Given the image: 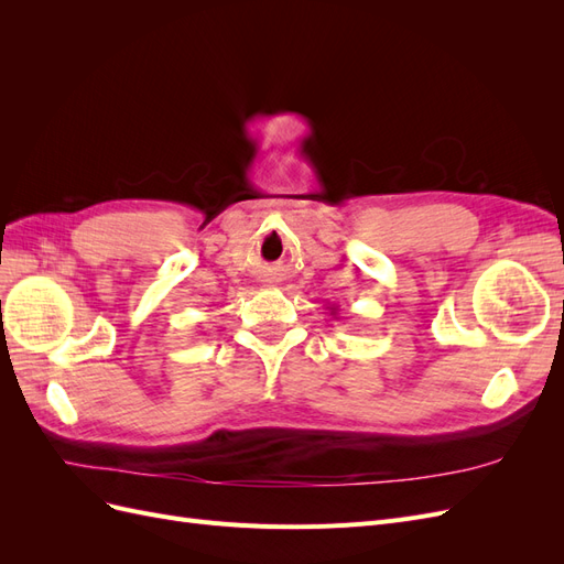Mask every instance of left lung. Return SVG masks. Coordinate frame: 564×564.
Listing matches in <instances>:
<instances>
[{"label": "left lung", "mask_w": 564, "mask_h": 564, "mask_svg": "<svg viewBox=\"0 0 564 564\" xmlns=\"http://www.w3.org/2000/svg\"><path fill=\"white\" fill-rule=\"evenodd\" d=\"M334 311H336V308H332V315H334Z\"/></svg>", "instance_id": "8db88e82"}]
</instances>
